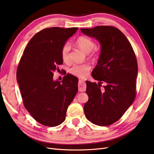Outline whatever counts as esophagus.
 <instances>
[{"mask_svg": "<svg viewBox=\"0 0 154 154\" xmlns=\"http://www.w3.org/2000/svg\"><path fill=\"white\" fill-rule=\"evenodd\" d=\"M86 86L85 84V81L83 80H79V82H78V89L79 91H85Z\"/></svg>", "mask_w": 154, "mask_h": 154, "instance_id": "obj_1", "label": "esophagus"}]
</instances>
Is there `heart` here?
I'll return each mask as SVG.
<instances>
[{
	"label": "heart",
	"mask_w": 154,
	"mask_h": 154,
	"mask_svg": "<svg viewBox=\"0 0 154 154\" xmlns=\"http://www.w3.org/2000/svg\"><path fill=\"white\" fill-rule=\"evenodd\" d=\"M76 43L77 46L79 47L81 50H83L85 53H89L93 49L95 48V44L92 40L85 36H80L78 38ZM70 46L69 43H66L64 46L62 47L61 51V55L63 61L65 63L70 61ZM91 69V66L88 63L84 64H77L74 65L72 68L70 69V73L80 78H84L88 75L89 71Z\"/></svg>",
	"instance_id": "heart-1"
}]
</instances>
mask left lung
I'll list each match as a JSON object with an SVG mask.
<instances>
[{
    "label": "left lung",
    "mask_w": 154,
    "mask_h": 154,
    "mask_svg": "<svg viewBox=\"0 0 154 154\" xmlns=\"http://www.w3.org/2000/svg\"><path fill=\"white\" fill-rule=\"evenodd\" d=\"M80 31L98 40L101 47L97 65L91 73L99 83L85 82L89 99L84 113L95 125H110L122 118L135 98L136 56L129 40L117 28L97 26ZM103 83L105 85L102 87Z\"/></svg>",
    "instance_id": "8db88e82"
}]
</instances>
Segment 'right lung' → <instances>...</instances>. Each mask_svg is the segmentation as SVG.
Segmentation results:
<instances>
[{
	"instance_id": "right-lung-1",
	"label": "right lung",
	"mask_w": 154,
	"mask_h": 154,
	"mask_svg": "<svg viewBox=\"0 0 154 154\" xmlns=\"http://www.w3.org/2000/svg\"><path fill=\"white\" fill-rule=\"evenodd\" d=\"M78 27H50L30 40L17 69L24 106L36 122L55 127L65 121L68 106L78 92V79L67 74L54 81V72L63 64L62 47Z\"/></svg>"
}]
</instances>
